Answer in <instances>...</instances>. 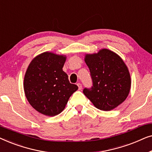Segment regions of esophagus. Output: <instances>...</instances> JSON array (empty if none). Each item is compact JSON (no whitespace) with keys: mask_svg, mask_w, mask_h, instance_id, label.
<instances>
[{"mask_svg":"<svg viewBox=\"0 0 152 152\" xmlns=\"http://www.w3.org/2000/svg\"><path fill=\"white\" fill-rule=\"evenodd\" d=\"M77 86H78L79 90H81V89L82 88V84H80V83H77Z\"/></svg>","mask_w":152,"mask_h":152,"instance_id":"obj_1","label":"esophagus"}]
</instances>
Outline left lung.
Instances as JSON below:
<instances>
[{"label": "left lung", "mask_w": 152, "mask_h": 152, "mask_svg": "<svg viewBox=\"0 0 152 152\" xmlns=\"http://www.w3.org/2000/svg\"><path fill=\"white\" fill-rule=\"evenodd\" d=\"M84 61L93 80L91 88H84V94L97 109L111 111L123 102L131 89V76L121 57L110 50L86 54Z\"/></svg>", "instance_id": "8db88e82"}]
</instances>
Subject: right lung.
<instances>
[{
	"label": "right lung",
	"mask_w": 152,
	"mask_h": 152,
	"mask_svg": "<svg viewBox=\"0 0 152 152\" xmlns=\"http://www.w3.org/2000/svg\"><path fill=\"white\" fill-rule=\"evenodd\" d=\"M66 56L45 52L29 64L23 88L30 104L41 114L55 116L65 109L70 97L78 89L70 84L63 68Z\"/></svg>",
	"instance_id": "add662e5"
}]
</instances>
